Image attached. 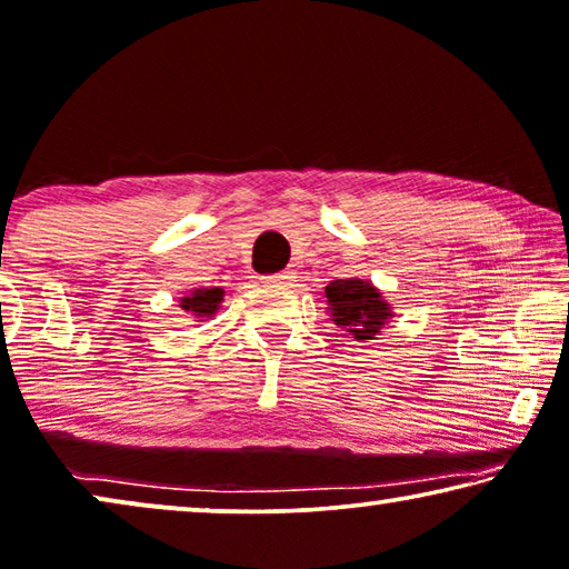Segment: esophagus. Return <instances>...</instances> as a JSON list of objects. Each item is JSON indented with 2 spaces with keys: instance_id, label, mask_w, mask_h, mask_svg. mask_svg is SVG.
<instances>
[{
  "instance_id": "obj_1",
  "label": "esophagus",
  "mask_w": 569,
  "mask_h": 569,
  "mask_svg": "<svg viewBox=\"0 0 569 569\" xmlns=\"http://www.w3.org/2000/svg\"><path fill=\"white\" fill-rule=\"evenodd\" d=\"M293 278L291 270H281V273H273V276H262V283H288Z\"/></svg>"
}]
</instances>
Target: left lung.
Instances as JSON below:
<instances>
[{
	"label": "left lung",
	"instance_id": "obj_1",
	"mask_svg": "<svg viewBox=\"0 0 569 569\" xmlns=\"http://www.w3.org/2000/svg\"><path fill=\"white\" fill-rule=\"evenodd\" d=\"M325 293L335 325L352 332L355 339H372L383 329L386 319L391 317V307L380 299L376 288L368 281H360V278L329 283Z\"/></svg>",
	"mask_w": 569,
	"mask_h": 569
}]
</instances>
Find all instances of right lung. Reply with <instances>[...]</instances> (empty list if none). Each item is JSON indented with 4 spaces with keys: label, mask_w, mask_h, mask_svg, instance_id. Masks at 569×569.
Listing matches in <instances>:
<instances>
[{
    "label": "right lung",
    "mask_w": 569,
    "mask_h": 569,
    "mask_svg": "<svg viewBox=\"0 0 569 569\" xmlns=\"http://www.w3.org/2000/svg\"><path fill=\"white\" fill-rule=\"evenodd\" d=\"M222 288H197L191 296H186L181 301V307L186 311H191L193 317H211L217 311L219 303H222Z\"/></svg>",
    "instance_id": "right-lung-1"
}]
</instances>
